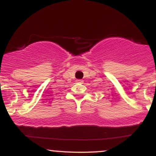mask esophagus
<instances>
[{
	"label": "esophagus",
	"mask_w": 156,
	"mask_h": 156,
	"mask_svg": "<svg viewBox=\"0 0 156 156\" xmlns=\"http://www.w3.org/2000/svg\"><path fill=\"white\" fill-rule=\"evenodd\" d=\"M76 82H77V83H83V80H77Z\"/></svg>",
	"instance_id": "esophagus-1"
}]
</instances>
